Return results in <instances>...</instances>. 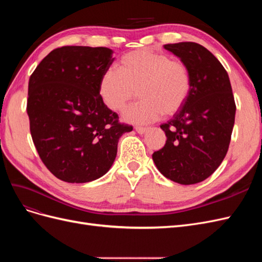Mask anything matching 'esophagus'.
<instances>
[{"instance_id": "1", "label": "esophagus", "mask_w": 262, "mask_h": 262, "mask_svg": "<svg viewBox=\"0 0 262 262\" xmlns=\"http://www.w3.org/2000/svg\"><path fill=\"white\" fill-rule=\"evenodd\" d=\"M148 130V128H145V126H136V131L140 134H143Z\"/></svg>"}]
</instances>
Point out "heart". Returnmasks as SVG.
Returning <instances> with one entry per match:
<instances>
[{
	"label": "heart",
	"mask_w": 262,
	"mask_h": 262,
	"mask_svg": "<svg viewBox=\"0 0 262 262\" xmlns=\"http://www.w3.org/2000/svg\"><path fill=\"white\" fill-rule=\"evenodd\" d=\"M113 69L101 75L98 94L113 112H122L137 97L143 98L124 113L126 121L147 123L163 114L172 116L185 105L191 92V74L185 62L152 50L123 54Z\"/></svg>",
	"instance_id": "b5f03b06"
}]
</instances>
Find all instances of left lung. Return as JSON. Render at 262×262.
Instances as JSON below:
<instances>
[{"label":"left lung","instance_id":"8db88e82","mask_svg":"<svg viewBox=\"0 0 262 262\" xmlns=\"http://www.w3.org/2000/svg\"><path fill=\"white\" fill-rule=\"evenodd\" d=\"M191 74L192 86L185 105L163 123L166 143L153 153L163 175L181 185H193L210 177L228 150L236 105L224 67L203 46L195 42L165 45Z\"/></svg>","mask_w":262,"mask_h":262}]
</instances>
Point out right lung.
<instances>
[{
    "label": "right lung",
    "mask_w": 262,
    "mask_h": 262,
    "mask_svg": "<svg viewBox=\"0 0 262 262\" xmlns=\"http://www.w3.org/2000/svg\"><path fill=\"white\" fill-rule=\"evenodd\" d=\"M115 59L106 47L64 46L39 63L28 82L27 114L39 157L60 180L82 184L112 167L118 141L133 126L119 121L98 94Z\"/></svg>",
    "instance_id": "right-lung-1"
}]
</instances>
